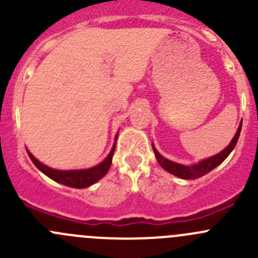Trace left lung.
Instances as JSON below:
<instances>
[{
    "instance_id": "left-lung-1",
    "label": "left lung",
    "mask_w": 258,
    "mask_h": 258,
    "mask_svg": "<svg viewBox=\"0 0 258 258\" xmlns=\"http://www.w3.org/2000/svg\"><path fill=\"white\" fill-rule=\"evenodd\" d=\"M241 127H242V121L240 126H238L237 131H236L235 136H233L232 141L230 142V145H228L225 150L221 151V152L217 153V155L212 156V157H209L206 158V160L200 161V162L195 163V165H181V163L167 160V158L163 157V156L156 150L155 145L152 144L153 152H155V156L156 158H157L161 167H162L163 170L167 171V172H170L171 175L177 176V177L183 178V179L200 178L202 177V176L206 175V173H209L210 171H212L215 167H217L218 165H221V163L228 157V155L232 152V150L235 148L236 144H237L238 137H240V134H241Z\"/></svg>"
}]
</instances>
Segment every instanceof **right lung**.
<instances>
[{
    "instance_id": "obj_1",
    "label": "right lung",
    "mask_w": 258,
    "mask_h": 258,
    "mask_svg": "<svg viewBox=\"0 0 258 258\" xmlns=\"http://www.w3.org/2000/svg\"><path fill=\"white\" fill-rule=\"evenodd\" d=\"M116 141H117V135L114 137V144L111 148L110 153L107 157L98 163L97 166H93L91 168H85V170H56V168H51L48 166L43 165L42 162L37 160L30 151L27 150L28 156H30L31 161L33 165L38 168L42 173H45L47 177H49L53 181L58 182V183L64 184V186L74 187V188H86V187L92 186L97 181H100L103 176L107 173L108 168L111 167L112 163V157L114 148H116Z\"/></svg>"
}]
</instances>
